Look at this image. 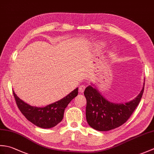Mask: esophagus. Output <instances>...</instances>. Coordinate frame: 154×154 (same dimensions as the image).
Listing matches in <instances>:
<instances>
[{"instance_id":"obj_1","label":"esophagus","mask_w":154,"mask_h":154,"mask_svg":"<svg viewBox=\"0 0 154 154\" xmlns=\"http://www.w3.org/2000/svg\"><path fill=\"white\" fill-rule=\"evenodd\" d=\"M85 87L84 85H81L79 88V91L80 93H83L85 91Z\"/></svg>"}]
</instances>
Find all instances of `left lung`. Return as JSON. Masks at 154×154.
<instances>
[{"mask_svg":"<svg viewBox=\"0 0 154 154\" xmlns=\"http://www.w3.org/2000/svg\"><path fill=\"white\" fill-rule=\"evenodd\" d=\"M143 89L144 85L133 100L125 104H115L108 101L95 88L91 85L87 87L84 94L87 99L86 119L89 125L102 132L109 131L122 125L138 106Z\"/></svg>","mask_w":154,"mask_h":154,"instance_id":"8db88e82","label":"left lung"}]
</instances>
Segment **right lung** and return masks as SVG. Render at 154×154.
I'll return each instance as SVG.
<instances>
[{
  "mask_svg": "<svg viewBox=\"0 0 154 154\" xmlns=\"http://www.w3.org/2000/svg\"><path fill=\"white\" fill-rule=\"evenodd\" d=\"M16 104L26 119L34 125L42 128H50L60 123L63 118L65 108L72 99L78 94V89H75L63 99L45 107L29 105L22 100L13 91Z\"/></svg>",
  "mask_w": 154,
  "mask_h": 154,
  "instance_id": "right-lung-1",
  "label": "right lung"
}]
</instances>
